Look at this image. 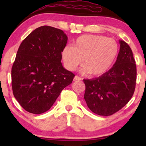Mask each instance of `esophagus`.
<instances>
[{
    "mask_svg": "<svg viewBox=\"0 0 146 146\" xmlns=\"http://www.w3.org/2000/svg\"><path fill=\"white\" fill-rule=\"evenodd\" d=\"M82 78L78 76H75L74 78V81H76V80H80Z\"/></svg>",
    "mask_w": 146,
    "mask_h": 146,
    "instance_id": "obj_1",
    "label": "esophagus"
}]
</instances>
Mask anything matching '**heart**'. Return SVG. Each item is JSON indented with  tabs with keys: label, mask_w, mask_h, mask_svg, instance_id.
Returning a JSON list of instances; mask_svg holds the SVG:
<instances>
[{
	"label": "heart",
	"mask_w": 146,
	"mask_h": 146,
	"mask_svg": "<svg viewBox=\"0 0 146 146\" xmlns=\"http://www.w3.org/2000/svg\"><path fill=\"white\" fill-rule=\"evenodd\" d=\"M118 53L119 45L115 40L102 35H82L73 46L64 47L62 58L69 70H74L82 61L83 73L99 76L111 68Z\"/></svg>",
	"instance_id": "obj_1"
}]
</instances>
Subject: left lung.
<instances>
[{
  "instance_id": "obj_1",
  "label": "left lung",
  "mask_w": 146,
  "mask_h": 146,
  "mask_svg": "<svg viewBox=\"0 0 146 146\" xmlns=\"http://www.w3.org/2000/svg\"><path fill=\"white\" fill-rule=\"evenodd\" d=\"M117 60L104 74L84 79V100L92 112L111 115L121 110L131 98L136 84V65L129 45L119 40Z\"/></svg>"
}]
</instances>
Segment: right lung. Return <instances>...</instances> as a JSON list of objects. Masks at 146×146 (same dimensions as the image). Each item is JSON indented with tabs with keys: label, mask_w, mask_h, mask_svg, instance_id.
Returning a JSON list of instances; mask_svg holds the SVG:
<instances>
[{
	"label": "right lung",
	"mask_w": 146,
	"mask_h": 146,
	"mask_svg": "<svg viewBox=\"0 0 146 146\" xmlns=\"http://www.w3.org/2000/svg\"><path fill=\"white\" fill-rule=\"evenodd\" d=\"M68 37L62 30L43 26L22 42L12 67L14 96L26 111L48 110L75 75L61 63Z\"/></svg>",
	"instance_id": "add662e5"
}]
</instances>
